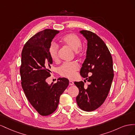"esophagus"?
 I'll use <instances>...</instances> for the list:
<instances>
[{
	"label": "esophagus",
	"instance_id": "1",
	"mask_svg": "<svg viewBox=\"0 0 135 135\" xmlns=\"http://www.w3.org/2000/svg\"><path fill=\"white\" fill-rule=\"evenodd\" d=\"M73 84H74V82H73V81L71 80H69V85H73Z\"/></svg>",
	"mask_w": 135,
	"mask_h": 135
}]
</instances>
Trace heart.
I'll use <instances>...</instances> for the list:
<instances>
[{
    "mask_svg": "<svg viewBox=\"0 0 135 135\" xmlns=\"http://www.w3.org/2000/svg\"><path fill=\"white\" fill-rule=\"evenodd\" d=\"M61 40L66 46L75 51V55L79 56L81 52V40L78 36L75 34H67L61 39ZM59 46L55 42H52L48 48V54L52 61H58ZM79 66L75 61L63 63L58 69L60 75L72 79L74 77L75 73L79 70Z\"/></svg>",
    "mask_w": 135,
    "mask_h": 135,
    "instance_id": "1",
    "label": "heart"
}]
</instances>
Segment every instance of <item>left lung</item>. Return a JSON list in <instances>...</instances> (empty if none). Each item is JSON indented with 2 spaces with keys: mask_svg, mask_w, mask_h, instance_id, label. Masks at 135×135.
Wrapping results in <instances>:
<instances>
[{
  "mask_svg": "<svg viewBox=\"0 0 135 135\" xmlns=\"http://www.w3.org/2000/svg\"><path fill=\"white\" fill-rule=\"evenodd\" d=\"M80 32L87 40L88 46L80 74L90 84L85 88L83 81H75L79 90L76 101L81 110L92 112L104 103L109 94L114 77L113 59L107 45L99 36L88 30Z\"/></svg>",
  "mask_w": 135,
  "mask_h": 135,
  "instance_id": "8db88e82",
  "label": "left lung"
}]
</instances>
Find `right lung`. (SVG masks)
Segmentation results:
<instances>
[{"mask_svg":"<svg viewBox=\"0 0 135 135\" xmlns=\"http://www.w3.org/2000/svg\"><path fill=\"white\" fill-rule=\"evenodd\" d=\"M59 31L46 29L36 33L24 45L20 69L21 85L27 100L40 115L47 116L57 108L60 97L68 87L65 78L49 85L52 60L48 48Z\"/></svg>","mask_w":135,"mask_h":135,"instance_id":"obj_1","label":"right lung"}]
</instances>
